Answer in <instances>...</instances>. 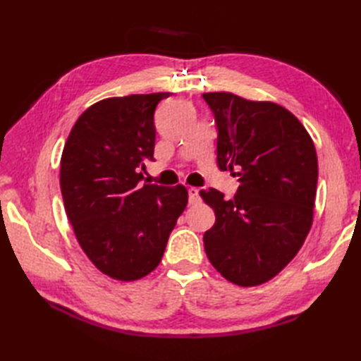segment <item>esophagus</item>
<instances>
[{"label":"esophagus","mask_w":361,"mask_h":361,"mask_svg":"<svg viewBox=\"0 0 361 361\" xmlns=\"http://www.w3.org/2000/svg\"><path fill=\"white\" fill-rule=\"evenodd\" d=\"M188 195H189V203L190 204H195V203L200 202V190H198L197 188H189Z\"/></svg>","instance_id":"obj_1"}]
</instances>
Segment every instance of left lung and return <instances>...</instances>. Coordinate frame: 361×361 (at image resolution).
I'll return each mask as SVG.
<instances>
[{
	"label": "left lung",
	"mask_w": 361,
	"mask_h": 361,
	"mask_svg": "<svg viewBox=\"0 0 361 361\" xmlns=\"http://www.w3.org/2000/svg\"><path fill=\"white\" fill-rule=\"evenodd\" d=\"M216 119L217 164L237 171L233 200L200 190L216 212L204 233L214 268L233 283L259 286L274 278L307 237L318 183L317 150L293 114L273 102L231 93H204ZM235 175V173H234Z\"/></svg>",
	"instance_id": "8db88e82"
}]
</instances>
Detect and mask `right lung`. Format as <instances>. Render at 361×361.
<instances>
[{
  "mask_svg": "<svg viewBox=\"0 0 361 361\" xmlns=\"http://www.w3.org/2000/svg\"><path fill=\"white\" fill-rule=\"evenodd\" d=\"M169 96L132 94L91 105L62 153L66 216L88 259L113 279L135 281L155 270L188 204L185 186L142 181L155 150L153 114Z\"/></svg>",
  "mask_w": 361,
  "mask_h": 361,
  "instance_id": "1",
  "label": "right lung"
}]
</instances>
